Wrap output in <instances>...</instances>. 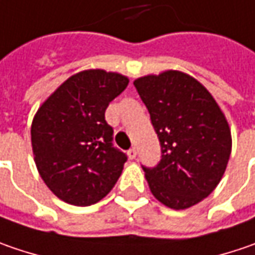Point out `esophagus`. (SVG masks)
<instances>
[{"label":"esophagus","mask_w":255,"mask_h":255,"mask_svg":"<svg viewBox=\"0 0 255 255\" xmlns=\"http://www.w3.org/2000/svg\"><path fill=\"white\" fill-rule=\"evenodd\" d=\"M136 155H137V152H136V149H134V147H130V149L128 150V156H129V159H134V158H136Z\"/></svg>","instance_id":"esophagus-1"}]
</instances>
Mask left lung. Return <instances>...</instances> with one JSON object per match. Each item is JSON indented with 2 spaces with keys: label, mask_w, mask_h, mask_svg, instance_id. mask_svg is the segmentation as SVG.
I'll list each match as a JSON object with an SVG mask.
<instances>
[{
  "label": "left lung",
  "mask_w": 255,
  "mask_h": 255,
  "mask_svg": "<svg viewBox=\"0 0 255 255\" xmlns=\"http://www.w3.org/2000/svg\"><path fill=\"white\" fill-rule=\"evenodd\" d=\"M158 134L160 160L143 166L150 192L173 210L207 198L220 184L231 155V132L210 92L181 71L133 82Z\"/></svg>",
  "instance_id": "left-lung-1"
}]
</instances>
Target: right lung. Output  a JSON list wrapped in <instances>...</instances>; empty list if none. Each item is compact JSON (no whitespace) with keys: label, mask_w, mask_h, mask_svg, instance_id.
<instances>
[{"label":"right lung","mask_w":255,"mask_h":255,"mask_svg":"<svg viewBox=\"0 0 255 255\" xmlns=\"http://www.w3.org/2000/svg\"><path fill=\"white\" fill-rule=\"evenodd\" d=\"M128 84V77L118 73H77L34 116L31 145L37 169L64 202L89 207L118 182L128 156L113 145V128L105 112Z\"/></svg>","instance_id":"obj_1"}]
</instances>
